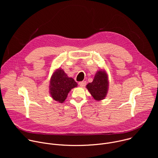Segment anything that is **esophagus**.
<instances>
[{
  "instance_id": "obj_1",
  "label": "esophagus",
  "mask_w": 158,
  "mask_h": 158,
  "mask_svg": "<svg viewBox=\"0 0 158 158\" xmlns=\"http://www.w3.org/2000/svg\"><path fill=\"white\" fill-rule=\"evenodd\" d=\"M79 85L81 87H84L86 85V81H81L79 82Z\"/></svg>"
}]
</instances>
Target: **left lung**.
<instances>
[{
  "instance_id": "1",
  "label": "left lung",
  "mask_w": 158,
  "mask_h": 158,
  "mask_svg": "<svg viewBox=\"0 0 158 158\" xmlns=\"http://www.w3.org/2000/svg\"><path fill=\"white\" fill-rule=\"evenodd\" d=\"M86 87L94 99L100 101L104 99L108 89L107 74L104 71H99L96 74L93 81L89 83Z\"/></svg>"
}]
</instances>
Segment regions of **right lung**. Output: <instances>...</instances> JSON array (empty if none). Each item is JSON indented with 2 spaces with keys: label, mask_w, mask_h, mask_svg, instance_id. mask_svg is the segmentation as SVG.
<instances>
[{
  "label": "right lung",
  "mask_w": 158,
  "mask_h": 158,
  "mask_svg": "<svg viewBox=\"0 0 158 158\" xmlns=\"http://www.w3.org/2000/svg\"><path fill=\"white\" fill-rule=\"evenodd\" d=\"M77 85V82L69 77L61 69H57L52 75L50 82V93L56 101L62 103L71 90Z\"/></svg>",
  "instance_id": "1"
}]
</instances>
